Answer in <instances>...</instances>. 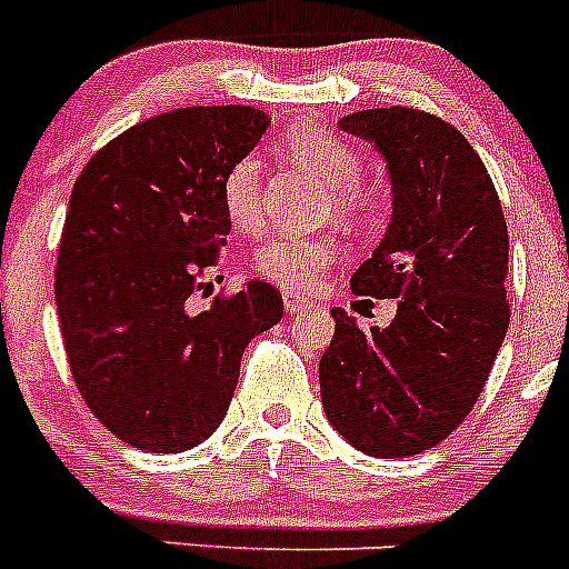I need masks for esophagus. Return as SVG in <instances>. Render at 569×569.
<instances>
[{"mask_svg": "<svg viewBox=\"0 0 569 569\" xmlns=\"http://www.w3.org/2000/svg\"><path fill=\"white\" fill-rule=\"evenodd\" d=\"M284 308H288L290 316H299L313 308V301H308L305 296H284Z\"/></svg>", "mask_w": 569, "mask_h": 569, "instance_id": "34e87169", "label": "esophagus"}]
</instances>
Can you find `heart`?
I'll use <instances>...</instances> for the list:
<instances>
[{"label":"heart","mask_w":569,"mask_h":569,"mask_svg":"<svg viewBox=\"0 0 569 569\" xmlns=\"http://www.w3.org/2000/svg\"><path fill=\"white\" fill-rule=\"evenodd\" d=\"M284 153L299 168L328 184L330 208L341 219H359L370 204V193L361 188V159L356 148L316 128L299 124L281 139ZM222 210L230 228L239 233H256L264 222L261 199V159L256 153L239 156L222 179ZM339 256L333 236H279L256 250L253 268L259 279L276 284L290 296H308L321 284V276Z\"/></svg>","instance_id":"heart-1"}]
</instances>
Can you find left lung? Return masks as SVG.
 <instances>
[{
    "label": "left lung",
    "mask_w": 569,
    "mask_h": 569,
    "mask_svg": "<svg viewBox=\"0 0 569 569\" xmlns=\"http://www.w3.org/2000/svg\"><path fill=\"white\" fill-rule=\"evenodd\" d=\"M339 128L379 150L393 190L385 239L350 288L399 308L370 330L330 310L321 405L356 450L405 459L453 433L490 376L510 325L507 222L479 153L439 116L376 108Z\"/></svg>",
    "instance_id": "8db88e82"
}]
</instances>
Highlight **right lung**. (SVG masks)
Returning a JSON list of instances; mask_svg holds the SVG:
<instances>
[{
  "label": "right lung",
  "instance_id": "1",
  "mask_svg": "<svg viewBox=\"0 0 569 569\" xmlns=\"http://www.w3.org/2000/svg\"><path fill=\"white\" fill-rule=\"evenodd\" d=\"M248 104L159 113L110 139L70 193L57 259L64 353L84 405L148 453H182L222 425L253 336L281 321L268 281L193 310L230 233L224 170L268 130Z\"/></svg>",
  "mask_w": 569,
  "mask_h": 569
}]
</instances>
